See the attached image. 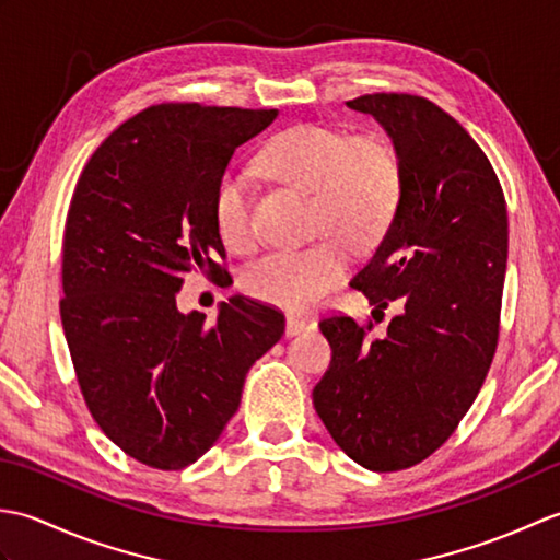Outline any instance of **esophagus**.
Returning <instances> with one entry per match:
<instances>
[{
  "label": "esophagus",
  "mask_w": 560,
  "mask_h": 560,
  "mask_svg": "<svg viewBox=\"0 0 560 560\" xmlns=\"http://www.w3.org/2000/svg\"><path fill=\"white\" fill-rule=\"evenodd\" d=\"M313 325V319L311 317H303V315H289L287 317V335L289 337H295V335H301L303 329H307Z\"/></svg>",
  "instance_id": "34e87169"
}]
</instances>
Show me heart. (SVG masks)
<instances>
[{
	"label": "heart",
	"mask_w": 560,
	"mask_h": 560,
	"mask_svg": "<svg viewBox=\"0 0 560 560\" xmlns=\"http://www.w3.org/2000/svg\"><path fill=\"white\" fill-rule=\"evenodd\" d=\"M257 163L271 180L313 192L315 231L337 233L307 247L271 249L243 271V289L249 295L287 311H303L323 301L347 273L349 253L340 238L355 247L371 245L395 219L404 187L399 151L380 135L351 137L331 125L301 122L271 137ZM213 221L233 249L257 243L247 173L225 171L219 177Z\"/></svg>",
	"instance_id": "b5f03b06"
}]
</instances>
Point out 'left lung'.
<instances>
[{"label":"left lung","instance_id":"8db88e82","mask_svg":"<svg viewBox=\"0 0 560 560\" xmlns=\"http://www.w3.org/2000/svg\"><path fill=\"white\" fill-rule=\"evenodd\" d=\"M371 113L399 151L395 219L351 287L375 311L404 313L387 335L337 313L319 319L331 363L315 411L361 467L399 471L455 433L489 375L501 335L508 207L491 161L455 117L411 93L347 101Z\"/></svg>","mask_w":560,"mask_h":560}]
</instances>
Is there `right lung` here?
Wrapping results in <instances>:
<instances>
[{
  "label": "right lung",
  "instance_id": "obj_1",
  "mask_svg": "<svg viewBox=\"0 0 560 560\" xmlns=\"http://www.w3.org/2000/svg\"><path fill=\"white\" fill-rule=\"evenodd\" d=\"M277 110L159 103L93 151L71 195L59 315L83 401L129 457L175 471L217 443L245 375L277 343V307L233 295L217 323L183 315L192 271L231 279L213 189Z\"/></svg>",
  "mask_w": 560,
  "mask_h": 560
}]
</instances>
